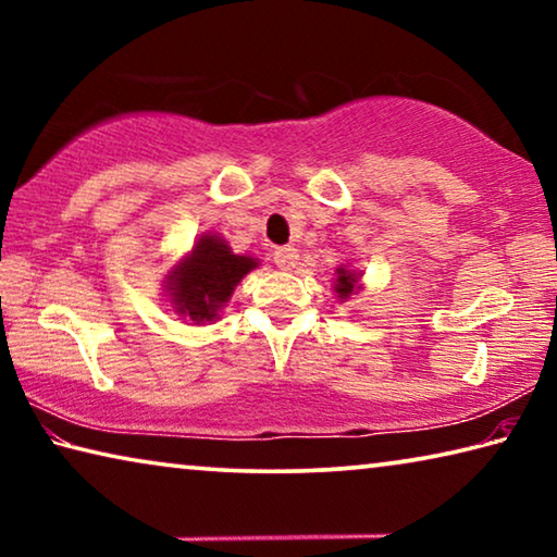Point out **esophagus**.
Here are the masks:
<instances>
[{"mask_svg": "<svg viewBox=\"0 0 557 557\" xmlns=\"http://www.w3.org/2000/svg\"><path fill=\"white\" fill-rule=\"evenodd\" d=\"M297 260H299V256H297V250L292 248V245H285V248L275 250V265L280 270H292L297 265Z\"/></svg>", "mask_w": 557, "mask_h": 557, "instance_id": "obj_1", "label": "esophagus"}]
</instances>
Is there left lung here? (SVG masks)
<instances>
[{"mask_svg":"<svg viewBox=\"0 0 557 557\" xmlns=\"http://www.w3.org/2000/svg\"><path fill=\"white\" fill-rule=\"evenodd\" d=\"M358 272H354V270H348V268H336V282H334V292H336V297L338 299H348L354 295V292L358 289Z\"/></svg>","mask_w":557,"mask_h":557,"instance_id":"left-lung-1","label":"left lung"}]
</instances>
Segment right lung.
<instances>
[{
  "label": "right lung",
  "instance_id": "right-lung-1",
  "mask_svg": "<svg viewBox=\"0 0 557 557\" xmlns=\"http://www.w3.org/2000/svg\"><path fill=\"white\" fill-rule=\"evenodd\" d=\"M258 268L256 258L233 256L221 235L203 233L188 256L166 275L174 312L196 324L219 319L238 282Z\"/></svg>",
  "mask_w": 557,
  "mask_h": 557
}]
</instances>
